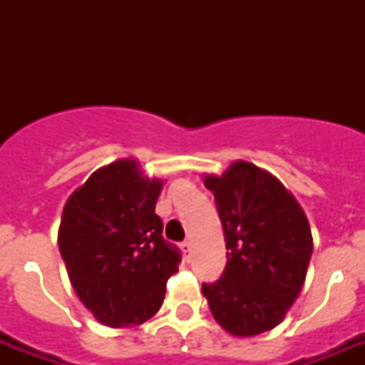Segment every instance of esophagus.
<instances>
[{
  "label": "esophagus",
  "instance_id": "34e87169",
  "mask_svg": "<svg viewBox=\"0 0 365 365\" xmlns=\"http://www.w3.org/2000/svg\"><path fill=\"white\" fill-rule=\"evenodd\" d=\"M182 252H183V257H185V259H189V257H191V242H183L182 244Z\"/></svg>",
  "mask_w": 365,
  "mask_h": 365
}]
</instances>
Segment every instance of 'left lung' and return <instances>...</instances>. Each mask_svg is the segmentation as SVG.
<instances>
[{
  "label": "left lung",
  "instance_id": "8db88e82",
  "mask_svg": "<svg viewBox=\"0 0 365 365\" xmlns=\"http://www.w3.org/2000/svg\"><path fill=\"white\" fill-rule=\"evenodd\" d=\"M222 220L227 265L202 284L216 322L252 337L282 322L299 295L312 254L305 212L269 172L237 160L222 176H205Z\"/></svg>",
  "mask_w": 365,
  "mask_h": 365
}]
</instances>
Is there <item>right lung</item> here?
I'll return each instance as SVG.
<instances>
[{"label": "right lung", "mask_w": 365, "mask_h": 365, "mask_svg": "<svg viewBox=\"0 0 365 365\" xmlns=\"http://www.w3.org/2000/svg\"><path fill=\"white\" fill-rule=\"evenodd\" d=\"M163 182L142 176L138 163L102 166L76 189L62 212L58 248L71 286L98 322L143 324L163 305L180 250L163 239L155 214Z\"/></svg>", "instance_id": "add662e5"}]
</instances>
